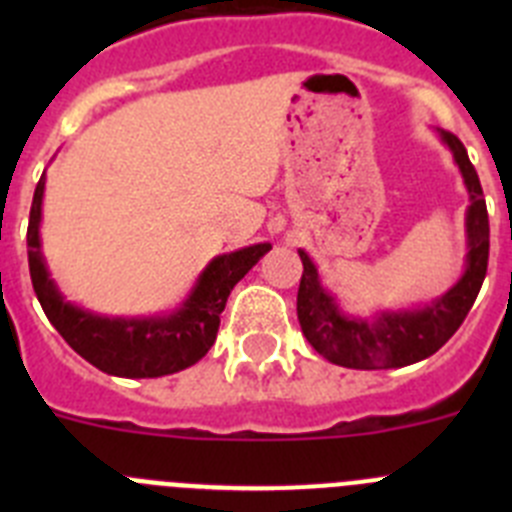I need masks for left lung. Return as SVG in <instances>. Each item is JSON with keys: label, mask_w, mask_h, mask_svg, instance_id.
Here are the masks:
<instances>
[{"label": "left lung", "mask_w": 512, "mask_h": 512, "mask_svg": "<svg viewBox=\"0 0 512 512\" xmlns=\"http://www.w3.org/2000/svg\"><path fill=\"white\" fill-rule=\"evenodd\" d=\"M436 133L454 156L469 194V207L464 215V271L436 300L402 310H377L361 318L341 310L333 292L323 287L315 261L300 248L297 253L302 259V279L297 292V320L310 346L330 364L346 369H400L418 364L436 354L454 336L477 300L490 259V220L482 184L461 140L446 130Z\"/></svg>", "instance_id": "obj_1"}]
</instances>
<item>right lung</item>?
<instances>
[{"mask_svg": "<svg viewBox=\"0 0 512 512\" xmlns=\"http://www.w3.org/2000/svg\"><path fill=\"white\" fill-rule=\"evenodd\" d=\"M43 194L45 171L35 187L27 225V261L35 295L63 341L81 359L112 377L153 379L197 364L215 343L220 312L225 310L230 289L259 264L264 253L271 251V243H253L238 251L220 253L200 271L187 297L169 312L133 318L102 315L66 300L48 271L40 241Z\"/></svg>", "mask_w": 512, "mask_h": 512, "instance_id": "right-lung-1", "label": "right lung"}]
</instances>
